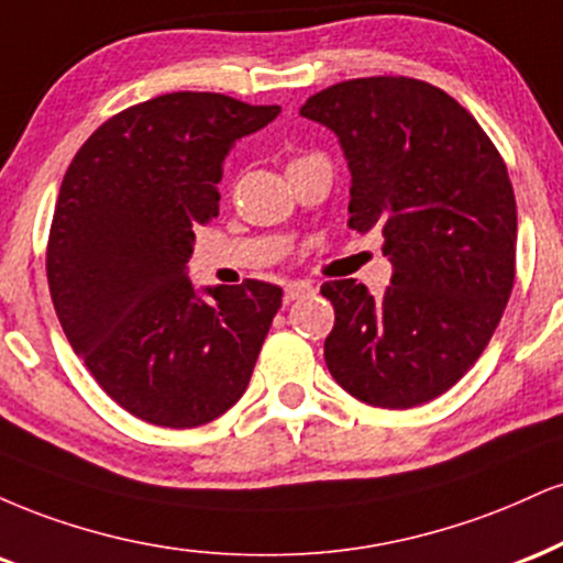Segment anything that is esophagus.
Returning a JSON list of instances; mask_svg holds the SVG:
<instances>
[{
  "mask_svg": "<svg viewBox=\"0 0 563 563\" xmlns=\"http://www.w3.org/2000/svg\"><path fill=\"white\" fill-rule=\"evenodd\" d=\"M313 292H316V289H313V284H310V282H289L287 287H284V300L292 302V300H300V297L313 295Z\"/></svg>",
  "mask_w": 563,
  "mask_h": 563,
  "instance_id": "obj_1",
  "label": "esophagus"
}]
</instances>
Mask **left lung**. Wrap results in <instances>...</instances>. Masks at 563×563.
Here are the masks:
<instances>
[{"label": "left lung", "instance_id": "8db88e82", "mask_svg": "<svg viewBox=\"0 0 563 563\" xmlns=\"http://www.w3.org/2000/svg\"><path fill=\"white\" fill-rule=\"evenodd\" d=\"M302 118L340 139L347 227L385 236V295L327 282L323 358L342 389L413 408L464 376L504 316L517 276V200L506 163L451 95L406 76L353 78L308 97Z\"/></svg>", "mask_w": 563, "mask_h": 563}]
</instances>
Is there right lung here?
I'll return each instance as SVG.
<instances>
[{
  "label": "right lung",
  "mask_w": 563,
  "mask_h": 563,
  "mask_svg": "<svg viewBox=\"0 0 563 563\" xmlns=\"http://www.w3.org/2000/svg\"><path fill=\"white\" fill-rule=\"evenodd\" d=\"M279 112L174 91L104 121L65 170L46 244L52 302L97 385L147 424H208L250 385L282 287L218 284L205 300L187 261L195 227L218 216L229 150Z\"/></svg>",
  "instance_id": "1"
}]
</instances>
